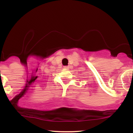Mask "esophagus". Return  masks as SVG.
<instances>
[{
	"label": "esophagus",
	"instance_id": "34e87169",
	"mask_svg": "<svg viewBox=\"0 0 133 133\" xmlns=\"http://www.w3.org/2000/svg\"><path fill=\"white\" fill-rule=\"evenodd\" d=\"M64 68L68 69H69V65H65V66H64Z\"/></svg>",
	"mask_w": 133,
	"mask_h": 133
}]
</instances>
